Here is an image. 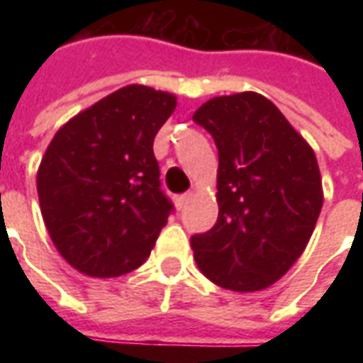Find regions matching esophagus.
I'll return each mask as SVG.
<instances>
[{"label":"esophagus","instance_id":"1","mask_svg":"<svg viewBox=\"0 0 363 363\" xmlns=\"http://www.w3.org/2000/svg\"><path fill=\"white\" fill-rule=\"evenodd\" d=\"M190 198H192V194H190V192H184V194H179V196L174 198V204H177V208H179V210H182L184 206L189 204Z\"/></svg>","mask_w":363,"mask_h":363}]
</instances>
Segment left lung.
<instances>
[{
  "label": "left lung",
  "mask_w": 363,
  "mask_h": 363,
  "mask_svg": "<svg viewBox=\"0 0 363 363\" xmlns=\"http://www.w3.org/2000/svg\"><path fill=\"white\" fill-rule=\"evenodd\" d=\"M194 122L218 147V221L190 237L206 278L233 291L272 286L299 259L323 208L313 150L259 93L216 96Z\"/></svg>",
  "instance_id": "1"
}]
</instances>
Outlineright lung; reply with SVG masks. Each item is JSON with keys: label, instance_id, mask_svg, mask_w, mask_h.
<instances>
[{"label": "right lung", "instance_id": "1", "mask_svg": "<svg viewBox=\"0 0 363 363\" xmlns=\"http://www.w3.org/2000/svg\"><path fill=\"white\" fill-rule=\"evenodd\" d=\"M177 99L128 85L60 128L36 190L60 255L79 272L114 278L150 257L173 202L161 190L153 140Z\"/></svg>", "mask_w": 363, "mask_h": 363}]
</instances>
